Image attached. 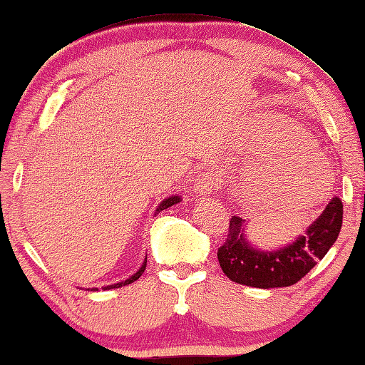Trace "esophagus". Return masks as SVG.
Here are the masks:
<instances>
[{
    "label": "esophagus",
    "mask_w": 365,
    "mask_h": 365,
    "mask_svg": "<svg viewBox=\"0 0 365 365\" xmlns=\"http://www.w3.org/2000/svg\"><path fill=\"white\" fill-rule=\"evenodd\" d=\"M218 177H220L218 172H205V174H201L196 178L193 193L200 197L212 195V191L218 187Z\"/></svg>",
    "instance_id": "obj_1"
}]
</instances>
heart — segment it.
<instances>
[{
    "label": "heart",
    "instance_id": "b5f03b06",
    "mask_svg": "<svg viewBox=\"0 0 365 365\" xmlns=\"http://www.w3.org/2000/svg\"><path fill=\"white\" fill-rule=\"evenodd\" d=\"M244 143L260 151L262 164L249 180L250 188L260 197L300 200L304 187H309L303 177L314 172L324 180L329 174L313 138L281 116L273 118L262 129L247 132Z\"/></svg>",
    "mask_w": 365,
    "mask_h": 365
}]
</instances>
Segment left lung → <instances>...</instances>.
<instances>
[{
  "mask_svg": "<svg viewBox=\"0 0 365 365\" xmlns=\"http://www.w3.org/2000/svg\"><path fill=\"white\" fill-rule=\"evenodd\" d=\"M341 222L343 204L340 197L335 196L295 241L281 249L264 250L252 246L246 236L247 222L233 215L227 241L217 252L218 263L225 276L242 286L257 289L294 286L334 246Z\"/></svg>",
  "mask_w": 365,
  "mask_h": 365,
  "instance_id": "1",
  "label": "left lung"
}]
</instances>
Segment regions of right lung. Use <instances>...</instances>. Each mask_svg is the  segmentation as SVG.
Segmentation results:
<instances>
[{"label": "right lung", "instance_id": "add662e5", "mask_svg": "<svg viewBox=\"0 0 365 365\" xmlns=\"http://www.w3.org/2000/svg\"><path fill=\"white\" fill-rule=\"evenodd\" d=\"M180 201H182V196H178V195H172V196H169V197H165L164 201H161L160 204H158V207H156V210H155V215L160 214L161 210L168 209V207H170V205H174V204L180 202ZM145 268H147V258H145V260H143L142 267L137 269V273H134L130 277H128V279L121 281V282H116V284H110V286H105V287H102V289H103V290H110V289H119V287H123V286H128V284H132L134 281H137L138 277H140V276L143 274ZM88 290H89V289H88ZM91 290H92V292H96V290H98V289L94 287V289H91Z\"/></svg>", "mask_w": 365, "mask_h": 365}]
</instances>
